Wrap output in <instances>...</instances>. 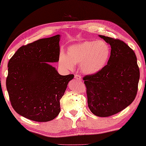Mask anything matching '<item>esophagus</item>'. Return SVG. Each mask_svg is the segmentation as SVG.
Returning a JSON list of instances; mask_svg holds the SVG:
<instances>
[{
  "mask_svg": "<svg viewBox=\"0 0 146 146\" xmlns=\"http://www.w3.org/2000/svg\"><path fill=\"white\" fill-rule=\"evenodd\" d=\"M74 78H75V79H76V80H82V77H81V76L78 75V74H76Z\"/></svg>",
  "mask_w": 146,
  "mask_h": 146,
  "instance_id": "1",
  "label": "esophagus"
}]
</instances>
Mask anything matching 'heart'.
Masks as SVG:
<instances>
[{
  "label": "heart",
  "mask_w": 146,
  "mask_h": 146,
  "mask_svg": "<svg viewBox=\"0 0 146 146\" xmlns=\"http://www.w3.org/2000/svg\"><path fill=\"white\" fill-rule=\"evenodd\" d=\"M111 55V48L104 40H87L69 46L66 54L61 52L59 62L62 67L72 70L74 64L86 74H94L106 66Z\"/></svg>",
  "instance_id": "obj_1"
}]
</instances>
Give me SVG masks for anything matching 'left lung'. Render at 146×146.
<instances>
[{"mask_svg":"<svg viewBox=\"0 0 146 146\" xmlns=\"http://www.w3.org/2000/svg\"><path fill=\"white\" fill-rule=\"evenodd\" d=\"M110 44L111 56L99 72L83 78L88 106L100 117L114 115L125 109L137 96L140 70L135 52L120 39L99 35Z\"/></svg>","mask_w":146,"mask_h":146,"instance_id":"obj_1","label":"left lung"}]
</instances>
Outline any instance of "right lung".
<instances>
[{"label":"right lung","instance_id":"right-lung-1","mask_svg":"<svg viewBox=\"0 0 146 146\" xmlns=\"http://www.w3.org/2000/svg\"><path fill=\"white\" fill-rule=\"evenodd\" d=\"M60 35L19 48L8 64L6 78L11 106L29 120L44 122L60 112V101L73 74L61 76L49 63L59 61Z\"/></svg>","mask_w":146,"mask_h":146}]
</instances>
